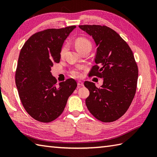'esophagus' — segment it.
<instances>
[{
  "mask_svg": "<svg viewBox=\"0 0 157 157\" xmlns=\"http://www.w3.org/2000/svg\"><path fill=\"white\" fill-rule=\"evenodd\" d=\"M78 85L79 86H84V82H82V81H78Z\"/></svg>",
  "mask_w": 157,
  "mask_h": 157,
  "instance_id": "34e87169",
  "label": "esophagus"
}]
</instances>
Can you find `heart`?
Listing matches in <instances>:
<instances>
[{
	"label": "heart",
	"mask_w": 157,
	"mask_h": 157,
	"mask_svg": "<svg viewBox=\"0 0 157 157\" xmlns=\"http://www.w3.org/2000/svg\"><path fill=\"white\" fill-rule=\"evenodd\" d=\"M75 45L77 50H78L79 52H82V51H84V50H87V49L90 51L92 48L91 42L88 39L86 38H83V37L77 38L75 42ZM67 50V44L63 45L61 50V56H63L65 55ZM82 69H83V67L82 66L78 67L71 69V71H70V73H71V75L73 77H75V78H79V77L82 75L81 70Z\"/></svg>",
	"instance_id": "obj_1"
}]
</instances>
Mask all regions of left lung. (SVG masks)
Segmentation results:
<instances>
[{
  "label": "left lung",
  "instance_id": "left-lung-1",
  "mask_svg": "<svg viewBox=\"0 0 157 157\" xmlns=\"http://www.w3.org/2000/svg\"><path fill=\"white\" fill-rule=\"evenodd\" d=\"M79 28L92 36L97 46L96 65L89 75L103 78L97 88L86 81L90 91L86 105L99 121L113 122L128 111L137 88L138 69L132 49L117 33L106 25H84Z\"/></svg>",
  "mask_w": 157,
  "mask_h": 157
}]
</instances>
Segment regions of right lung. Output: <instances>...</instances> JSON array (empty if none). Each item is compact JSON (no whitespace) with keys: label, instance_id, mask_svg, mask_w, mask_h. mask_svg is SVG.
<instances>
[{"label":"right lung","instance_id":"add662e5","mask_svg":"<svg viewBox=\"0 0 157 157\" xmlns=\"http://www.w3.org/2000/svg\"><path fill=\"white\" fill-rule=\"evenodd\" d=\"M75 28L71 25L36 32L20 51L15 84L23 107L36 121L49 123L59 117L78 86L72 78L58 84L51 72L53 63L60 62L65 40Z\"/></svg>","mask_w":157,"mask_h":157}]
</instances>
